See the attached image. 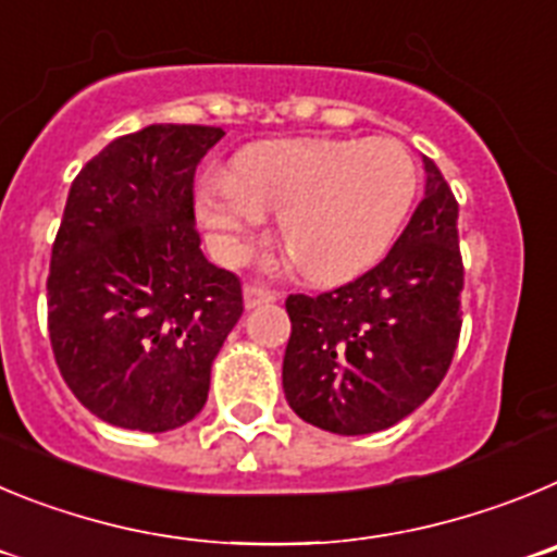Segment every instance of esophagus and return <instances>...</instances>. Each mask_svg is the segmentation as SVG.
<instances>
[{
    "label": "esophagus",
    "mask_w": 557,
    "mask_h": 557,
    "mask_svg": "<svg viewBox=\"0 0 557 557\" xmlns=\"http://www.w3.org/2000/svg\"><path fill=\"white\" fill-rule=\"evenodd\" d=\"M278 295L273 293V289L262 287V284H245V307L248 309H256V307H262V304H270L275 301Z\"/></svg>",
    "instance_id": "34e87169"
}]
</instances>
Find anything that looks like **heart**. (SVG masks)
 Masks as SVG:
<instances>
[{"mask_svg": "<svg viewBox=\"0 0 557 557\" xmlns=\"http://www.w3.org/2000/svg\"><path fill=\"white\" fill-rule=\"evenodd\" d=\"M416 195V164L401 141L289 139L245 147L234 170L198 184V218L225 253H239L264 209L309 282H343L382 256Z\"/></svg>", "mask_w": 557, "mask_h": 557, "instance_id": "heart-1", "label": "heart"}]
</instances>
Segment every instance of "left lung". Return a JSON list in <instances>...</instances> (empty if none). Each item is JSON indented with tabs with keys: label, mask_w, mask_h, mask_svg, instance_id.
Segmentation results:
<instances>
[{
	"label": "left lung",
	"mask_w": 557,
	"mask_h": 557,
	"mask_svg": "<svg viewBox=\"0 0 557 557\" xmlns=\"http://www.w3.org/2000/svg\"><path fill=\"white\" fill-rule=\"evenodd\" d=\"M424 170V200L376 268L287 298L284 396L307 424L337 435L387 430L449 371L462 326L457 200L426 156Z\"/></svg>",
	"instance_id": "8db88e82"
}]
</instances>
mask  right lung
Returning <instances> with one entry per match:
<instances>
[{
    "label": "right lung",
    "mask_w": 557,
    "mask_h": 557,
    "mask_svg": "<svg viewBox=\"0 0 557 557\" xmlns=\"http://www.w3.org/2000/svg\"><path fill=\"white\" fill-rule=\"evenodd\" d=\"M223 127L150 125L113 139L69 189L47 278L63 382L122 430L184 426L243 314V284L195 228V170Z\"/></svg>",
    "instance_id": "right-lung-1"
}]
</instances>
